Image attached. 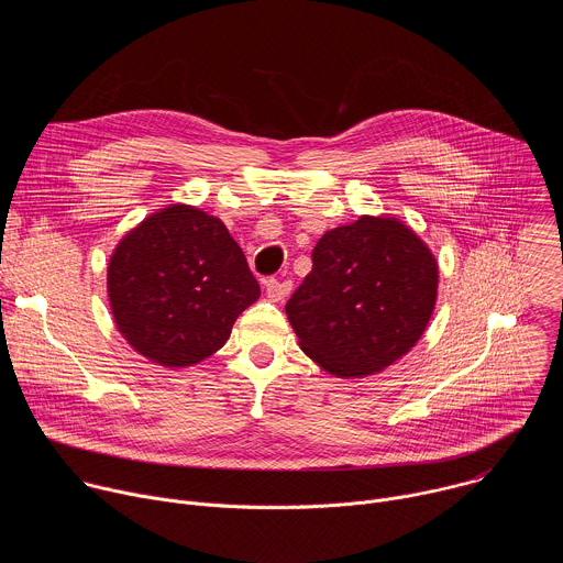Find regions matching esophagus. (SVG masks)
<instances>
[{
  "label": "esophagus",
  "mask_w": 563,
  "mask_h": 563,
  "mask_svg": "<svg viewBox=\"0 0 563 563\" xmlns=\"http://www.w3.org/2000/svg\"><path fill=\"white\" fill-rule=\"evenodd\" d=\"M265 289H267V296L269 300L278 302V300H285L291 291V280H278V278H269L265 283Z\"/></svg>",
  "instance_id": "esophagus-1"
}]
</instances>
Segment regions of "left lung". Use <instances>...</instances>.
<instances>
[{
  "instance_id": "obj_1",
  "label": "left lung",
  "mask_w": 563,
  "mask_h": 563,
  "mask_svg": "<svg viewBox=\"0 0 563 563\" xmlns=\"http://www.w3.org/2000/svg\"><path fill=\"white\" fill-rule=\"evenodd\" d=\"M437 285V261L410 227L363 216L318 240L311 272L285 311L311 361L330 374L358 378L417 345Z\"/></svg>"
}]
</instances>
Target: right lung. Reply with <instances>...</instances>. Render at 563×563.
<instances>
[{
	"mask_svg": "<svg viewBox=\"0 0 563 563\" xmlns=\"http://www.w3.org/2000/svg\"><path fill=\"white\" fill-rule=\"evenodd\" d=\"M120 334L142 356L187 367L218 352L261 296L243 250L220 218L172 205L129 231L109 261Z\"/></svg>",
	"mask_w": 563,
	"mask_h": 563,
	"instance_id": "1",
	"label": "right lung"
}]
</instances>
